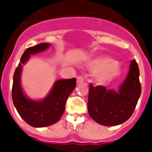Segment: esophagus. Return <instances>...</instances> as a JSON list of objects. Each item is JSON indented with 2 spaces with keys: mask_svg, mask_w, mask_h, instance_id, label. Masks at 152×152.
<instances>
[{
  "mask_svg": "<svg viewBox=\"0 0 152 152\" xmlns=\"http://www.w3.org/2000/svg\"><path fill=\"white\" fill-rule=\"evenodd\" d=\"M76 79H77V83H82L84 82V78L82 76H79Z\"/></svg>",
  "mask_w": 152,
  "mask_h": 152,
  "instance_id": "obj_1",
  "label": "esophagus"
}]
</instances>
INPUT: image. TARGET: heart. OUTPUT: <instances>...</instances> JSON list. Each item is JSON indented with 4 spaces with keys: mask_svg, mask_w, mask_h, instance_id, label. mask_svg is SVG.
<instances>
[{
    "mask_svg": "<svg viewBox=\"0 0 152 152\" xmlns=\"http://www.w3.org/2000/svg\"><path fill=\"white\" fill-rule=\"evenodd\" d=\"M89 67L95 70V78L99 84L109 83L120 75L121 66L109 56H99L93 59Z\"/></svg>",
    "mask_w": 152,
    "mask_h": 152,
    "instance_id": "1",
    "label": "heart"
}]
</instances>
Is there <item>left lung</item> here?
<instances>
[{"label":"left lung","instance_id":"left-lung-1","mask_svg":"<svg viewBox=\"0 0 152 152\" xmlns=\"http://www.w3.org/2000/svg\"><path fill=\"white\" fill-rule=\"evenodd\" d=\"M141 93L139 68L135 59L130 62L129 71L118 90H107L104 86L89 89L87 110L98 124L113 126L126 121L132 116Z\"/></svg>","mask_w":152,"mask_h":152}]
</instances>
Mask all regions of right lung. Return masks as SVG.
<instances>
[{
    "instance_id": "obj_1",
    "label": "right lung",
    "mask_w": 152,
    "mask_h": 152,
    "mask_svg": "<svg viewBox=\"0 0 152 152\" xmlns=\"http://www.w3.org/2000/svg\"><path fill=\"white\" fill-rule=\"evenodd\" d=\"M50 46L49 43H39L27 48L15 70L12 85V101L20 117L28 125L40 128L59 121L65 110V104L70 93L76 87V78L59 79L53 84L50 93L44 99L34 100L24 93L21 85L23 66L31 55L44 51Z\"/></svg>"
}]
</instances>
